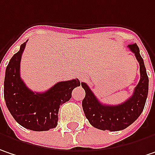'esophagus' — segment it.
Wrapping results in <instances>:
<instances>
[{
  "label": "esophagus",
  "mask_w": 155,
  "mask_h": 155,
  "mask_svg": "<svg viewBox=\"0 0 155 155\" xmlns=\"http://www.w3.org/2000/svg\"><path fill=\"white\" fill-rule=\"evenodd\" d=\"M80 80H81V81H82V80H83V77H82V76H81V77H80Z\"/></svg>",
  "instance_id": "34e87169"
}]
</instances>
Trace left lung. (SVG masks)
<instances>
[{"label": "left lung", "instance_id": "8db88e82", "mask_svg": "<svg viewBox=\"0 0 155 155\" xmlns=\"http://www.w3.org/2000/svg\"><path fill=\"white\" fill-rule=\"evenodd\" d=\"M140 64V80L134 88L132 96L118 105L103 104L96 98L86 83L81 82L86 95L82 100V108L88 122L100 130L110 132L121 131L131 125L144 110L148 94V76L137 44L128 45Z\"/></svg>", "mask_w": 155, "mask_h": 155}]
</instances>
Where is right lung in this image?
<instances>
[{"label": "right lung", "mask_w": 155, "mask_h": 155, "mask_svg": "<svg viewBox=\"0 0 155 155\" xmlns=\"http://www.w3.org/2000/svg\"><path fill=\"white\" fill-rule=\"evenodd\" d=\"M26 42L7 66L5 102L15 120L23 127L36 132L48 131L57 126L59 106L70 100L73 89L81 82L78 79L59 81L44 93L29 89L20 76V62Z\"/></svg>", "instance_id": "right-lung-1"}]
</instances>
